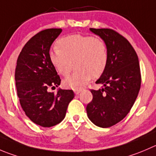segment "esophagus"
<instances>
[{"mask_svg":"<svg viewBox=\"0 0 156 156\" xmlns=\"http://www.w3.org/2000/svg\"><path fill=\"white\" fill-rule=\"evenodd\" d=\"M81 90H81V89H80V90H75V94H79L81 92Z\"/></svg>","mask_w":156,"mask_h":156,"instance_id":"1","label":"esophagus"}]
</instances>
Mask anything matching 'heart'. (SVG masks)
I'll list each match as a JSON object with an SVG mask.
<instances>
[{
  "instance_id": "heart-1",
  "label": "heart",
  "mask_w": 156,
  "mask_h": 156,
  "mask_svg": "<svg viewBox=\"0 0 156 156\" xmlns=\"http://www.w3.org/2000/svg\"><path fill=\"white\" fill-rule=\"evenodd\" d=\"M57 49L49 53V60L62 76H67L72 69L75 71L63 80L65 87L79 90L91 78H98L105 71L108 52L101 39L90 36L75 34L59 39Z\"/></svg>"
}]
</instances>
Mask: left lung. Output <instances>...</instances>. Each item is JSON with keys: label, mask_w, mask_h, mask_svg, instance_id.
<instances>
[{"label": "left lung", "mask_w": 156, "mask_h": 156, "mask_svg": "<svg viewBox=\"0 0 156 156\" xmlns=\"http://www.w3.org/2000/svg\"><path fill=\"white\" fill-rule=\"evenodd\" d=\"M90 30L105 43L108 62L96 81L104 87L90 90L93 99L86 110L94 124L107 128L121 121L135 103L141 85L140 64L136 52L123 36L110 29Z\"/></svg>", "instance_id": "1"}]
</instances>
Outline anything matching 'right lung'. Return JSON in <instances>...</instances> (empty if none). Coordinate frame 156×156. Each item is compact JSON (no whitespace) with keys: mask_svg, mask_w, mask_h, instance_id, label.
Wrapping results in <instances>:
<instances>
[{"mask_svg":"<svg viewBox=\"0 0 156 156\" xmlns=\"http://www.w3.org/2000/svg\"><path fill=\"white\" fill-rule=\"evenodd\" d=\"M61 33L62 29L38 33L26 43L16 61L15 81L21 107L30 120L43 127L61 123L75 97L72 90H49L61 83L49 60L51 46Z\"/></svg>","mask_w":156,"mask_h":156,"instance_id":"obj_1","label":"right lung"}]
</instances>
